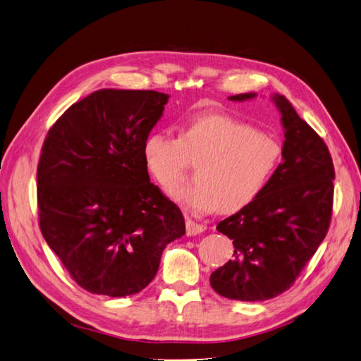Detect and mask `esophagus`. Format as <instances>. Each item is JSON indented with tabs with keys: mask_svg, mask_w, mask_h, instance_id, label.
Masks as SVG:
<instances>
[{
	"mask_svg": "<svg viewBox=\"0 0 361 361\" xmlns=\"http://www.w3.org/2000/svg\"><path fill=\"white\" fill-rule=\"evenodd\" d=\"M204 228H206L204 226L197 224L195 221H192V219L186 218V233H188V236H195V235H200V233L204 232Z\"/></svg>",
	"mask_w": 361,
	"mask_h": 361,
	"instance_id": "1",
	"label": "esophagus"
}]
</instances>
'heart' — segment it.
<instances>
[{
    "mask_svg": "<svg viewBox=\"0 0 361 361\" xmlns=\"http://www.w3.org/2000/svg\"><path fill=\"white\" fill-rule=\"evenodd\" d=\"M281 143L228 114H202L184 125L180 137L157 131L146 137L143 159L164 190L183 178L189 161L197 183L172 193L193 214L219 209L235 214L261 195L281 161Z\"/></svg>",
    "mask_w": 361,
    "mask_h": 361,
    "instance_id": "heart-1",
    "label": "heart"
}]
</instances>
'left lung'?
<instances>
[{
	"label": "left lung",
	"instance_id": "left-lung-1",
	"mask_svg": "<svg viewBox=\"0 0 361 361\" xmlns=\"http://www.w3.org/2000/svg\"><path fill=\"white\" fill-rule=\"evenodd\" d=\"M255 92L228 100L255 99ZM283 128L282 163L252 204L221 221L233 239V259L210 274V285L232 300H269L286 291L325 239L334 197V164L325 142L288 99L273 94Z\"/></svg>",
	"mask_w": 361,
	"mask_h": 361
}]
</instances>
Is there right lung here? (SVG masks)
<instances>
[{"label": "right lung", "instance_id": "add662e5", "mask_svg": "<svg viewBox=\"0 0 361 361\" xmlns=\"http://www.w3.org/2000/svg\"><path fill=\"white\" fill-rule=\"evenodd\" d=\"M168 99L152 90H99L45 137L36 175L41 232L92 294L142 291L164 247L186 233L181 210L151 183L143 159Z\"/></svg>", "mask_w": 361, "mask_h": 361}]
</instances>
